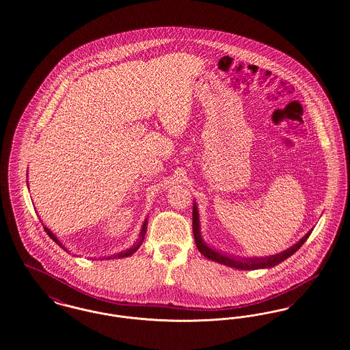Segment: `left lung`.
<instances>
[{"label": "left lung", "mask_w": 350, "mask_h": 350, "mask_svg": "<svg viewBox=\"0 0 350 350\" xmlns=\"http://www.w3.org/2000/svg\"><path fill=\"white\" fill-rule=\"evenodd\" d=\"M192 230H193V237H195V243L199 249V252L202 253L204 257L211 259V260H215V262H219L222 263L225 266H229V267H234V269H239V270H257V269H270L273 266H275L278 263L283 262L284 259H287L288 257H291L294 254L295 252H297L301 245L307 241V239L310 237L311 232H308L303 239H300L297 243H295L294 246H291L290 249L275 254V256H271V257L265 258H237L228 257L225 254H221L219 252L208 247L204 241L202 239V234H200V224H199V212H198V208H196V202L193 204V211H192Z\"/></svg>", "instance_id": "8db88e82"}]
</instances>
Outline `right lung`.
<instances>
[{
  "mask_svg": "<svg viewBox=\"0 0 350 350\" xmlns=\"http://www.w3.org/2000/svg\"><path fill=\"white\" fill-rule=\"evenodd\" d=\"M148 220H145V222H144V225H142V230H141V233H139V239H138V242L135 243V245H133L130 249H128V250H125V252H121V253H118V254H114L113 257H108L107 259H113V258H125V257H129V256H131L134 252H137L138 250V247L142 245V241H144V239H145V234H146V229H148ZM44 230L47 232V234L51 237V239L53 241H55L56 243L62 247V249H64L66 252H67V249L64 247V245L59 241V239H56L55 236L50 232V229L49 228H46L44 226Z\"/></svg>",
  "mask_w": 350,
  "mask_h": 350,
  "instance_id": "add662e5",
  "label": "right lung"
}]
</instances>
